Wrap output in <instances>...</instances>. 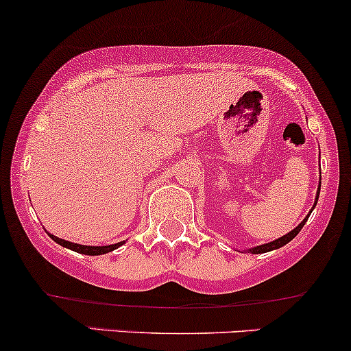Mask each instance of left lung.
Here are the masks:
<instances>
[{
  "instance_id": "8db88e82",
  "label": "left lung",
  "mask_w": 351,
  "mask_h": 351,
  "mask_svg": "<svg viewBox=\"0 0 351 351\" xmlns=\"http://www.w3.org/2000/svg\"><path fill=\"white\" fill-rule=\"evenodd\" d=\"M319 189H321V182H319V187H317V194H316V201H314V206H316V202H317V197H319ZM314 206H313V209H314ZM313 209H311V211H313ZM311 211H309V215H311ZM309 215L306 216V218L302 219L301 223H299V226H295L294 230H292V231H289L287 234H284V237H280V238H277V240L270 241V243H265V245H258V247H254V248H250V250H248V252H250V254H265V252L276 250V248H280V247H284V245H287L289 241H291L292 238H295V234H298L299 231L302 230V226H304V223L308 221Z\"/></svg>"
}]
</instances>
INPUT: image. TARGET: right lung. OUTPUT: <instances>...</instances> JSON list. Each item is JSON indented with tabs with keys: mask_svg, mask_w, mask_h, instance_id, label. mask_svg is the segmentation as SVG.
Here are the masks:
<instances>
[{
	"mask_svg": "<svg viewBox=\"0 0 351 351\" xmlns=\"http://www.w3.org/2000/svg\"><path fill=\"white\" fill-rule=\"evenodd\" d=\"M50 238H52L56 243H59L60 247H66V248H69V250H74V252H77V254H82V255H103V254H108V252L117 250L118 247H121V245L125 243V241H120V243L106 245V247H88V245H79V243H72V241H67V240H60V238L53 237V234H50Z\"/></svg>",
	"mask_w": 351,
	"mask_h": 351,
	"instance_id": "add662e5",
	"label": "right lung"
}]
</instances>
